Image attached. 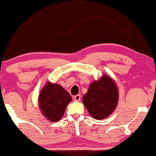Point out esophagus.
<instances>
[{
	"instance_id": "34e87169",
	"label": "esophagus",
	"mask_w": 156,
	"mask_h": 156,
	"mask_svg": "<svg viewBox=\"0 0 156 156\" xmlns=\"http://www.w3.org/2000/svg\"><path fill=\"white\" fill-rule=\"evenodd\" d=\"M80 98H81V96L80 95H76V96H74V100L75 101H79L80 100Z\"/></svg>"
}]
</instances>
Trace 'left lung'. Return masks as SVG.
Listing matches in <instances>:
<instances>
[{"label": "left lung", "instance_id": "1", "mask_svg": "<svg viewBox=\"0 0 156 156\" xmlns=\"http://www.w3.org/2000/svg\"><path fill=\"white\" fill-rule=\"evenodd\" d=\"M118 91L113 80L104 75L90 85L82 98L90 115L96 120H102L111 115L116 108Z\"/></svg>", "mask_w": 156, "mask_h": 156}]
</instances>
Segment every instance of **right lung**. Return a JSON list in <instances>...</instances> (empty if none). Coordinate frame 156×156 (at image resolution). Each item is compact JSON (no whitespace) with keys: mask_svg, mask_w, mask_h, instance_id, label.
<instances>
[{"mask_svg":"<svg viewBox=\"0 0 156 156\" xmlns=\"http://www.w3.org/2000/svg\"><path fill=\"white\" fill-rule=\"evenodd\" d=\"M71 101L70 94L61 86L48 82L40 93L38 104L46 118L51 121H58Z\"/></svg>","mask_w":156,"mask_h":156,"instance_id":"add662e5","label":"right lung"}]
</instances>
